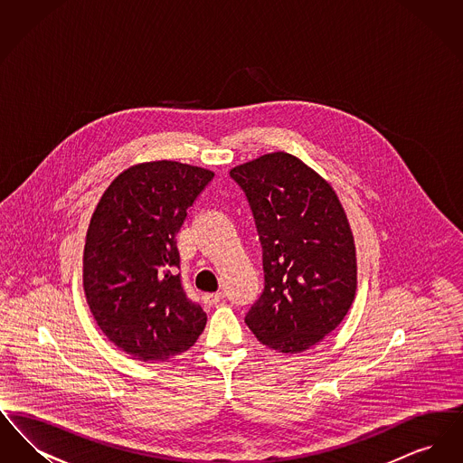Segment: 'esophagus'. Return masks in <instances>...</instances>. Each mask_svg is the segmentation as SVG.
I'll use <instances>...</instances> for the list:
<instances>
[{"instance_id":"1","label":"esophagus","mask_w":463,"mask_h":463,"mask_svg":"<svg viewBox=\"0 0 463 463\" xmlns=\"http://www.w3.org/2000/svg\"><path fill=\"white\" fill-rule=\"evenodd\" d=\"M222 298H223V293H204L203 295V302L206 304V306H215V304H219Z\"/></svg>"}]
</instances>
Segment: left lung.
Here are the masks:
<instances>
[{
  "label": "left lung",
  "mask_w": 463,
  "mask_h": 463,
  "mask_svg": "<svg viewBox=\"0 0 463 463\" xmlns=\"http://www.w3.org/2000/svg\"><path fill=\"white\" fill-rule=\"evenodd\" d=\"M262 246L264 291L244 321L274 351L297 354L335 330L355 295V248L330 184L298 157L260 156L231 170Z\"/></svg>",
  "instance_id": "8db88e82"
}]
</instances>
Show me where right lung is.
Instances as JSON below:
<instances>
[{
    "label": "right lung",
    "instance_id": "obj_1",
    "mask_svg": "<svg viewBox=\"0 0 463 463\" xmlns=\"http://www.w3.org/2000/svg\"><path fill=\"white\" fill-rule=\"evenodd\" d=\"M213 172L153 161L125 170L99 201L87 232L83 287L114 345L166 361L194 345L206 314L182 285L176 232Z\"/></svg>",
    "mask_w": 463,
    "mask_h": 463
}]
</instances>
